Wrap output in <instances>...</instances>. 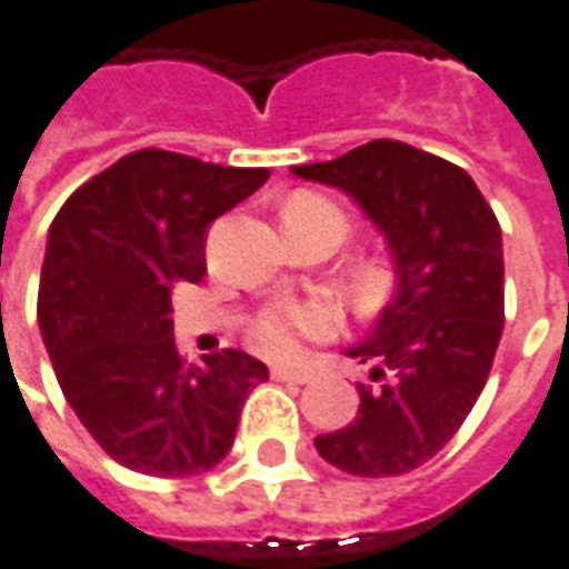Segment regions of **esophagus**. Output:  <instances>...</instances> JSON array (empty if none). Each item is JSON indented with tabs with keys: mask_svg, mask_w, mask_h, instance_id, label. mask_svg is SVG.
Returning a JSON list of instances; mask_svg holds the SVG:
<instances>
[{
	"mask_svg": "<svg viewBox=\"0 0 569 569\" xmlns=\"http://www.w3.org/2000/svg\"><path fill=\"white\" fill-rule=\"evenodd\" d=\"M270 373H273V380H280V382H308L311 380V373H308V370H292V367H273Z\"/></svg>",
	"mask_w": 569,
	"mask_h": 569,
	"instance_id": "1",
	"label": "esophagus"
}]
</instances>
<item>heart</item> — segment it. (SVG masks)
Here are the masks:
<instances>
[{
  "mask_svg": "<svg viewBox=\"0 0 569 569\" xmlns=\"http://www.w3.org/2000/svg\"><path fill=\"white\" fill-rule=\"evenodd\" d=\"M286 214L330 230L336 242L349 230L346 214L333 202H327L323 196H311V192L296 196L292 202L286 204ZM392 286H396V270H392L389 261H382V258H370V261L358 264V270H355V289H358L361 299H386L392 292ZM336 320H339L336 311L330 305H323V301H305V305L286 301V305L268 308L264 315L254 320L252 336L254 342H258V349L270 355V358H292L296 349H299L301 336L333 333Z\"/></svg>",
  "mask_w": 569,
  "mask_h": 569,
  "instance_id": "b5f03b06",
  "label": "heart"
}]
</instances>
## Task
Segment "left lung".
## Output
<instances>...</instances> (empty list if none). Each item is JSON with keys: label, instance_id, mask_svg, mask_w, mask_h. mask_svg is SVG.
Listing matches in <instances>:
<instances>
[{"label": "left lung", "instance_id": "8db88e82", "mask_svg": "<svg viewBox=\"0 0 569 569\" xmlns=\"http://www.w3.org/2000/svg\"><path fill=\"white\" fill-rule=\"evenodd\" d=\"M296 177L342 189L389 246L396 292L346 355L370 365L358 417L315 446L355 477H401L458 432L505 330L501 227L473 177L408 142L373 139Z\"/></svg>", "mask_w": 569, "mask_h": 569}]
</instances>
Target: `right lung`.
Returning a JSON list of instances; mask_svg holds the SVG:
<instances>
[{"label": "right lung", "instance_id": "obj_1", "mask_svg": "<svg viewBox=\"0 0 569 569\" xmlns=\"http://www.w3.org/2000/svg\"><path fill=\"white\" fill-rule=\"evenodd\" d=\"M268 168H223L139 149L73 192L49 227L42 342L90 436L149 477H196L227 458L268 365L239 349L187 365L171 296L204 277L211 220L264 187Z\"/></svg>", "mask_w": 569, "mask_h": 569}]
</instances>
